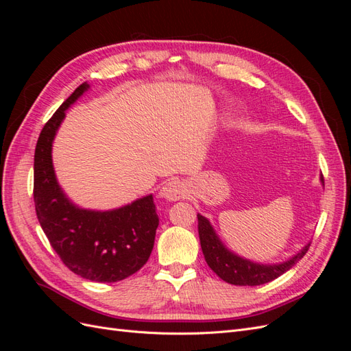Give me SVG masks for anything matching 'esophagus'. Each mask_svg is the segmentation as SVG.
<instances>
[{
	"mask_svg": "<svg viewBox=\"0 0 351 351\" xmlns=\"http://www.w3.org/2000/svg\"><path fill=\"white\" fill-rule=\"evenodd\" d=\"M186 184L183 182H180V180H169L167 182L161 190H159V196L164 197L165 200H180L186 196Z\"/></svg>",
	"mask_w": 351,
	"mask_h": 351,
	"instance_id": "1",
	"label": "esophagus"
}]
</instances>
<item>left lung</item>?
Here are the masks:
<instances>
[{
    "label": "left lung",
    "mask_w": 351,
    "mask_h": 351,
    "mask_svg": "<svg viewBox=\"0 0 351 351\" xmlns=\"http://www.w3.org/2000/svg\"><path fill=\"white\" fill-rule=\"evenodd\" d=\"M324 182V177H322ZM197 230L202 252L205 254V261L209 265V268L214 271L221 280H224L232 285H261L269 282L280 275L293 268L299 262L306 252L309 250L311 244L297 253L294 258L278 265H259L253 263L247 259L236 256L234 253L228 252L219 239L217 237L214 228L210 227L209 221L197 214Z\"/></svg>",
    "instance_id": "1"
}]
</instances>
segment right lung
I'll return each mask as SVG.
<instances>
[{
  "label": "right lung",
  "instance_id": "add662e5",
  "mask_svg": "<svg viewBox=\"0 0 351 351\" xmlns=\"http://www.w3.org/2000/svg\"><path fill=\"white\" fill-rule=\"evenodd\" d=\"M89 88H76L42 129L35 149L34 200L52 249L74 274L95 282H117L139 271L151 256L158 228L154 197L108 212L79 209L62 193L52 167V141L66 110Z\"/></svg>",
  "mask_w": 351,
  "mask_h": 351
}]
</instances>
